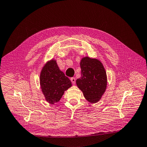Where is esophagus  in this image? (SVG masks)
Wrapping results in <instances>:
<instances>
[{
    "label": "esophagus",
    "mask_w": 147,
    "mask_h": 147,
    "mask_svg": "<svg viewBox=\"0 0 147 147\" xmlns=\"http://www.w3.org/2000/svg\"><path fill=\"white\" fill-rule=\"evenodd\" d=\"M71 82H73V84H75V82H76V78H75L74 77H73V78H71Z\"/></svg>",
    "instance_id": "obj_1"
}]
</instances>
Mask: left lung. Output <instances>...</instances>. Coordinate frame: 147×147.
Masks as SVG:
<instances>
[{
	"instance_id": "left-lung-1",
	"label": "left lung",
	"mask_w": 147,
	"mask_h": 147,
	"mask_svg": "<svg viewBox=\"0 0 147 147\" xmlns=\"http://www.w3.org/2000/svg\"><path fill=\"white\" fill-rule=\"evenodd\" d=\"M81 76L76 80L78 87L85 98L91 103L100 99L107 87V76L100 61L89 57L83 58L80 63Z\"/></svg>"
}]
</instances>
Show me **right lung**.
I'll return each instance as SVG.
<instances>
[{
    "mask_svg": "<svg viewBox=\"0 0 147 147\" xmlns=\"http://www.w3.org/2000/svg\"><path fill=\"white\" fill-rule=\"evenodd\" d=\"M40 85L45 99L51 104L59 101L64 92L72 86L69 79L59 70L53 59L48 62L41 70Z\"/></svg>",
    "mask_w": 147,
    "mask_h": 147,
    "instance_id": "obj_1",
    "label": "right lung"
}]
</instances>
